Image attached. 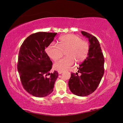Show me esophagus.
Listing matches in <instances>:
<instances>
[{
    "label": "esophagus",
    "instance_id": "esophagus-1",
    "mask_svg": "<svg viewBox=\"0 0 123 123\" xmlns=\"http://www.w3.org/2000/svg\"><path fill=\"white\" fill-rule=\"evenodd\" d=\"M63 72H64V71H61V70L58 71V73L59 74H61Z\"/></svg>",
    "mask_w": 123,
    "mask_h": 123
}]
</instances>
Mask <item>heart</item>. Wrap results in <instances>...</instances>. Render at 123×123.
<instances>
[{
    "label": "heart",
    "mask_w": 123,
    "mask_h": 123,
    "mask_svg": "<svg viewBox=\"0 0 123 123\" xmlns=\"http://www.w3.org/2000/svg\"><path fill=\"white\" fill-rule=\"evenodd\" d=\"M59 46L52 43L46 48V53L55 62L57 61L66 52L67 56L54 64L57 70L64 71L69 68L74 62L80 63L86 58L89 51V44L76 35L68 34L59 38Z\"/></svg>",
    "instance_id": "1"
}]
</instances>
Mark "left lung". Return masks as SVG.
I'll return each instance as SVG.
<instances>
[{"instance_id": "left-lung-1", "label": "left lung", "mask_w": 123, "mask_h": 123, "mask_svg": "<svg viewBox=\"0 0 123 123\" xmlns=\"http://www.w3.org/2000/svg\"><path fill=\"white\" fill-rule=\"evenodd\" d=\"M81 33L89 39V53L86 59L78 68L80 75L78 73H72L68 85L74 94L86 96L92 93L100 82L104 73V58L98 39L86 32Z\"/></svg>"}]
</instances>
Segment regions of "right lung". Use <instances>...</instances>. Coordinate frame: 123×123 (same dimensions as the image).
Instances as JSON below:
<instances>
[{
	"instance_id": "obj_1",
	"label": "right lung",
	"mask_w": 123,
	"mask_h": 123,
	"mask_svg": "<svg viewBox=\"0 0 123 123\" xmlns=\"http://www.w3.org/2000/svg\"><path fill=\"white\" fill-rule=\"evenodd\" d=\"M56 33L37 32L26 38L20 47L17 70L23 86L33 96L43 98L53 91L58 72L49 71L52 62L45 49L53 42Z\"/></svg>"
}]
</instances>
